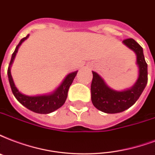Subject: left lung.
<instances>
[{"mask_svg":"<svg viewBox=\"0 0 155 155\" xmlns=\"http://www.w3.org/2000/svg\"><path fill=\"white\" fill-rule=\"evenodd\" d=\"M123 44L133 50L137 56L138 78L131 88L124 90H115L106 84L103 78L95 71L93 72L91 84V99L97 109L107 114L124 111L133 106L140 97L148 81L147 63L145 60L143 49L133 39H127Z\"/></svg>","mask_w":155,"mask_h":155,"instance_id":"1","label":"left lung"}]
</instances>
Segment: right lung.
Segmentation results:
<instances>
[{
	"instance_id": "obj_1",
	"label": "right lung",
	"mask_w": 155,
	"mask_h": 155,
	"mask_svg": "<svg viewBox=\"0 0 155 155\" xmlns=\"http://www.w3.org/2000/svg\"><path fill=\"white\" fill-rule=\"evenodd\" d=\"M28 37H29V35H28L26 37L22 38L20 41L18 45L15 48V52L12 54L11 60H10L8 71H7L10 88H11V90L15 98L17 99L22 106H25L26 108H28V110H30L35 113H38V114H49V113L54 112V110L60 108L65 103L67 97L68 89H69L71 84H72L78 71L69 73L65 77L62 84L52 93H46L43 95H35V96H29V95H26V94L21 93L15 86V84L11 75L10 69H11V66L14 62L15 56L18 53V48L22 45V42L25 41Z\"/></svg>"
}]
</instances>
